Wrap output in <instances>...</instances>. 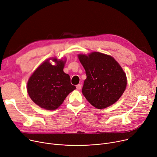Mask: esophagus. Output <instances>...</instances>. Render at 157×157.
Returning a JSON list of instances; mask_svg holds the SVG:
<instances>
[{
  "instance_id": "1",
  "label": "esophagus",
  "mask_w": 157,
  "mask_h": 157,
  "mask_svg": "<svg viewBox=\"0 0 157 157\" xmlns=\"http://www.w3.org/2000/svg\"><path fill=\"white\" fill-rule=\"evenodd\" d=\"M81 87H82V85L81 84H78L77 86H76V88L78 89H81Z\"/></svg>"
}]
</instances>
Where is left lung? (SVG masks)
<instances>
[{
	"instance_id": "left-lung-1",
	"label": "left lung",
	"mask_w": 157,
	"mask_h": 157,
	"mask_svg": "<svg viewBox=\"0 0 157 157\" xmlns=\"http://www.w3.org/2000/svg\"><path fill=\"white\" fill-rule=\"evenodd\" d=\"M86 71V79L82 93L97 109H104L116 103L125 91L127 79L119 63L112 56L94 52L78 54Z\"/></svg>"
}]
</instances>
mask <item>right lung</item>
<instances>
[{
	"label": "right lung",
	"mask_w": 157,
	"mask_h": 157,
	"mask_svg": "<svg viewBox=\"0 0 157 157\" xmlns=\"http://www.w3.org/2000/svg\"><path fill=\"white\" fill-rule=\"evenodd\" d=\"M55 63L53 65L50 61ZM66 58H50L41 63L30 76L27 93L33 102L42 109H57L71 92L76 89L70 75L63 71Z\"/></svg>",
	"instance_id": "obj_1"
}]
</instances>
